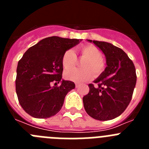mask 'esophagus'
<instances>
[{
	"label": "esophagus",
	"mask_w": 149,
	"mask_h": 149,
	"mask_svg": "<svg viewBox=\"0 0 149 149\" xmlns=\"http://www.w3.org/2000/svg\"><path fill=\"white\" fill-rule=\"evenodd\" d=\"M75 86H76V88H78L79 86H80V84H77V83H76V84H75Z\"/></svg>",
	"instance_id": "34e87169"
}]
</instances>
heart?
Masks as SVG:
<instances>
[{
    "mask_svg": "<svg viewBox=\"0 0 149 149\" xmlns=\"http://www.w3.org/2000/svg\"><path fill=\"white\" fill-rule=\"evenodd\" d=\"M82 62L83 69L71 68L64 73L65 79L76 83L89 81L93 77V72L99 75L105 68V63L101 57V52L97 47L93 45H86L79 48ZM77 63V56L72 50H67L62 56V65L65 69L72 68Z\"/></svg>",
    "mask_w": 149,
    "mask_h": 149,
    "instance_id": "1",
    "label": "heart"
}]
</instances>
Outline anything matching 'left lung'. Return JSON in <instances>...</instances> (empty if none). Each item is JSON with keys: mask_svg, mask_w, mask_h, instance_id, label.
I'll list each match as a JSON object with an SVG mask.
<instances>
[{"mask_svg": "<svg viewBox=\"0 0 149 149\" xmlns=\"http://www.w3.org/2000/svg\"><path fill=\"white\" fill-rule=\"evenodd\" d=\"M104 54L107 67L89 84V92L84 96V109L88 115L100 121L115 119L125 111L131 101L136 83V69L127 54L106 42L87 39Z\"/></svg>", "mask_w": 149, "mask_h": 149, "instance_id": "1", "label": "left lung"}]
</instances>
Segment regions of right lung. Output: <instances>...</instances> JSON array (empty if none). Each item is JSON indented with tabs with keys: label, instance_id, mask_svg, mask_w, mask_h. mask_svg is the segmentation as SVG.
<instances>
[{
	"label": "right lung",
	"instance_id": "1",
	"mask_svg": "<svg viewBox=\"0 0 149 149\" xmlns=\"http://www.w3.org/2000/svg\"><path fill=\"white\" fill-rule=\"evenodd\" d=\"M81 39L51 36L30 47L18 63L15 89L22 108L31 116L46 119L60 110L75 84L62 78V56ZM55 81V86L51 83Z\"/></svg>",
	"mask_w": 149,
	"mask_h": 149
}]
</instances>
